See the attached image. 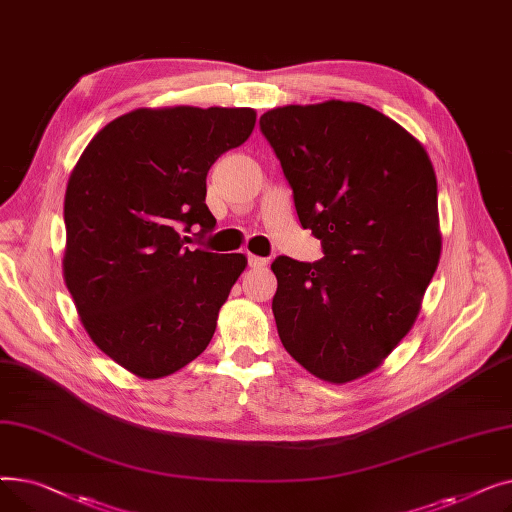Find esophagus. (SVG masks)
Instances as JSON below:
<instances>
[{"label": "esophagus", "instance_id": "1", "mask_svg": "<svg viewBox=\"0 0 512 512\" xmlns=\"http://www.w3.org/2000/svg\"><path fill=\"white\" fill-rule=\"evenodd\" d=\"M249 265L255 267V270H263V267H267V259L257 257V255H249Z\"/></svg>", "mask_w": 512, "mask_h": 512}]
</instances>
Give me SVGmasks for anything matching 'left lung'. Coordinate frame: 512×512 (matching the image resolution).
Segmentation results:
<instances>
[{
  "mask_svg": "<svg viewBox=\"0 0 512 512\" xmlns=\"http://www.w3.org/2000/svg\"><path fill=\"white\" fill-rule=\"evenodd\" d=\"M259 126L301 226L324 249L315 263H272L280 340L315 378L359 380L409 334L440 261L432 159L409 130L355 101L274 107Z\"/></svg>",
  "mask_w": 512,
  "mask_h": 512,
  "instance_id": "1",
  "label": "left lung"
}]
</instances>
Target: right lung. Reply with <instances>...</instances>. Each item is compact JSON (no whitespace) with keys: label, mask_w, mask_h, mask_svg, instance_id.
Masks as SVG:
<instances>
[{"label":"right lung","mask_w":512,"mask_h":512,"mask_svg":"<svg viewBox=\"0 0 512 512\" xmlns=\"http://www.w3.org/2000/svg\"><path fill=\"white\" fill-rule=\"evenodd\" d=\"M251 107H141L103 126L64 199V282L97 348L143 380L197 359L245 272L242 253L184 247L215 218L207 172L255 128Z\"/></svg>","instance_id":"1"}]
</instances>
